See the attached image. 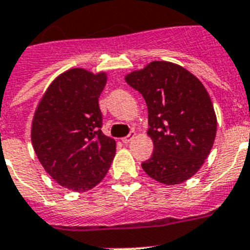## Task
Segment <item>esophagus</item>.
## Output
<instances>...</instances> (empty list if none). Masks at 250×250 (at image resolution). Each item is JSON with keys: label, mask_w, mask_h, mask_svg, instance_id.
<instances>
[{"label": "esophagus", "mask_w": 250, "mask_h": 250, "mask_svg": "<svg viewBox=\"0 0 250 250\" xmlns=\"http://www.w3.org/2000/svg\"><path fill=\"white\" fill-rule=\"evenodd\" d=\"M133 137H135V132L131 131V132H129V133H128V135L125 136V137L122 138V142H123V144H128V142L131 141V140H132V138H133Z\"/></svg>", "instance_id": "obj_1"}]
</instances>
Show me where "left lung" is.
<instances>
[{
  "label": "left lung",
  "instance_id": "1",
  "mask_svg": "<svg viewBox=\"0 0 250 250\" xmlns=\"http://www.w3.org/2000/svg\"><path fill=\"white\" fill-rule=\"evenodd\" d=\"M125 83L144 96L148 110L154 154L142 169L167 186L189 179L208 156L217 128L205 86L189 71L164 61L129 73Z\"/></svg>",
  "mask_w": 250,
  "mask_h": 250
}]
</instances>
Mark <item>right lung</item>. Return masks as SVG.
<instances>
[{"label": "right lung", "instance_id": "obj_1", "mask_svg": "<svg viewBox=\"0 0 250 250\" xmlns=\"http://www.w3.org/2000/svg\"><path fill=\"white\" fill-rule=\"evenodd\" d=\"M106 75L72 68L50 83L35 110L31 142L50 177L71 190L99 184L115 154V141L102 132L99 96Z\"/></svg>", "mask_w": 250, "mask_h": 250}]
</instances>
